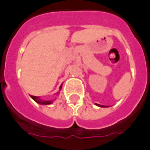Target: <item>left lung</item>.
<instances>
[{"instance_id": "left-lung-1", "label": "left lung", "mask_w": 150, "mask_h": 150, "mask_svg": "<svg viewBox=\"0 0 150 150\" xmlns=\"http://www.w3.org/2000/svg\"><path fill=\"white\" fill-rule=\"evenodd\" d=\"M95 105L97 106H100V107H108V106H102V105H100V104H97V103H95Z\"/></svg>"}]
</instances>
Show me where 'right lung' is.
<instances>
[{"label": "right lung", "mask_w": 150, "mask_h": 150, "mask_svg": "<svg viewBox=\"0 0 150 150\" xmlns=\"http://www.w3.org/2000/svg\"><path fill=\"white\" fill-rule=\"evenodd\" d=\"M62 85L61 84L60 87H59V90H61L62 88ZM58 94H59V92H58ZM31 98L33 99L36 103H38V104H41V105H49V104H51L53 103V100H41V99L39 98V97H35V96H31Z\"/></svg>", "instance_id": "add662e5"}]
</instances>
